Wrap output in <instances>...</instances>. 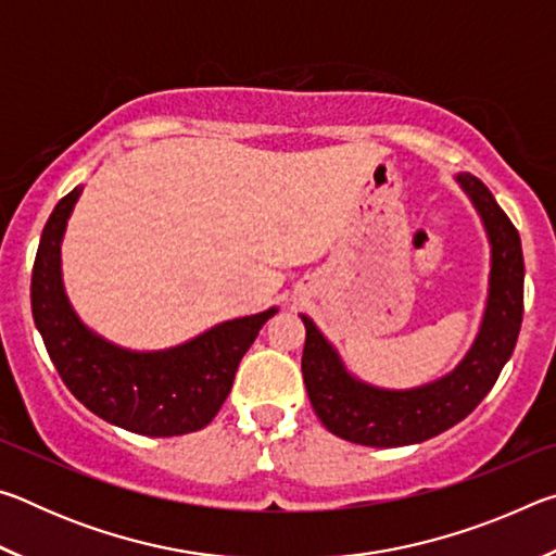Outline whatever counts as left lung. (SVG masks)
I'll return each mask as SVG.
<instances>
[{
    "instance_id": "8db88e82",
    "label": "left lung",
    "mask_w": 556,
    "mask_h": 556,
    "mask_svg": "<svg viewBox=\"0 0 556 556\" xmlns=\"http://www.w3.org/2000/svg\"><path fill=\"white\" fill-rule=\"evenodd\" d=\"M454 181L481 218L491 248V271L478 333L466 355L446 375L407 390L365 382L348 370L338 348L321 333L314 318L299 314L306 326L301 372L308 400L324 427L353 444L378 448L421 444L458 425L491 392L515 351L525 285L520 235L476 176L456 174Z\"/></svg>"
}]
</instances>
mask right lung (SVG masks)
Instances as JSON below:
<instances>
[{"label":"right lung","mask_w":556,"mask_h":556,"mask_svg":"<svg viewBox=\"0 0 556 556\" xmlns=\"http://www.w3.org/2000/svg\"><path fill=\"white\" fill-rule=\"evenodd\" d=\"M83 193L75 186L41 232L31 275V312L55 370L75 397L119 429L142 437H181L208 427L228 400L242 355L277 314L230 318L162 351H131L83 321L63 285L61 244Z\"/></svg>","instance_id":"right-lung-1"}]
</instances>
